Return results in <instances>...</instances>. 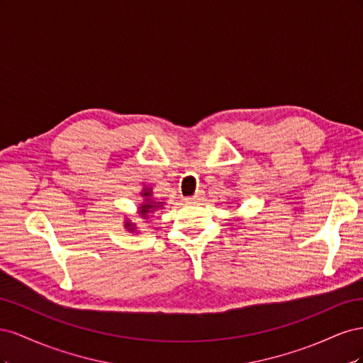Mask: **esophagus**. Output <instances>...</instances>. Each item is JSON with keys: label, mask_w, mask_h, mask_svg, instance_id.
<instances>
[{"label": "esophagus", "mask_w": 363, "mask_h": 363, "mask_svg": "<svg viewBox=\"0 0 363 363\" xmlns=\"http://www.w3.org/2000/svg\"><path fill=\"white\" fill-rule=\"evenodd\" d=\"M203 195H204L203 191H199L195 195L188 196V199H184V201H186V203H199L200 200H203Z\"/></svg>", "instance_id": "esophagus-1"}]
</instances>
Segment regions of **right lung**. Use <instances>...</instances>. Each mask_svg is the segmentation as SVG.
Segmentation results:
<instances>
[{"instance_id": "obj_1", "label": "right lung", "mask_w": 363, "mask_h": 363, "mask_svg": "<svg viewBox=\"0 0 363 363\" xmlns=\"http://www.w3.org/2000/svg\"><path fill=\"white\" fill-rule=\"evenodd\" d=\"M140 195L144 196V203L140 204V207H139V215H142V216H148V213H151V212H155V211H157V208H160V204L162 203H159V201H155L151 199V195H152V192H151V189H145L144 192H140ZM125 228L128 230V232H131V230H136V227H135V224L131 223V221H125Z\"/></svg>"}]
</instances>
